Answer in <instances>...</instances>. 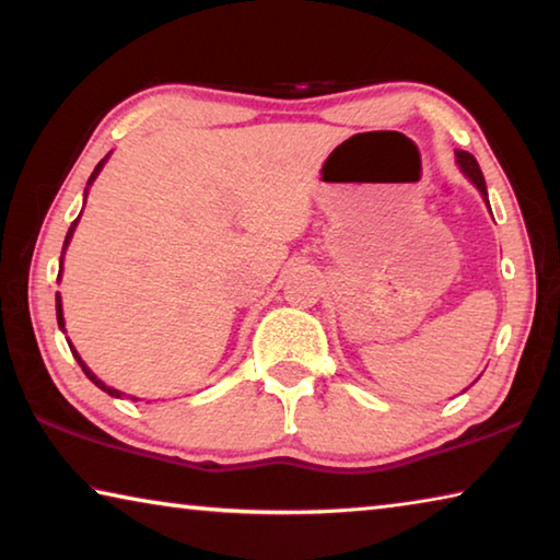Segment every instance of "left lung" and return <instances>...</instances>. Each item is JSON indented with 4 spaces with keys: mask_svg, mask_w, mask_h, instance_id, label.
<instances>
[{
    "mask_svg": "<svg viewBox=\"0 0 560 560\" xmlns=\"http://www.w3.org/2000/svg\"><path fill=\"white\" fill-rule=\"evenodd\" d=\"M457 163H459V167H462V173L467 175L471 183H474V187L479 189L481 192V197H485V202L489 205V197H487V183H485V175H481V170H479V163L477 160H474V155L471 153H467V150H457ZM464 393V390H462Z\"/></svg>",
    "mask_w": 560,
    "mask_h": 560,
    "instance_id": "1",
    "label": "left lung"
}]
</instances>
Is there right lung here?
I'll return each mask as SVG.
<instances>
[{"label": "right lung", "mask_w": 560, "mask_h": 560, "mask_svg": "<svg viewBox=\"0 0 560 560\" xmlns=\"http://www.w3.org/2000/svg\"><path fill=\"white\" fill-rule=\"evenodd\" d=\"M106 160H108V155L101 160V163L96 165V170H93V173H91V177H89V185L93 183V179H96V175L101 173V167H103V163H106ZM86 195H89V187H86ZM83 205H86V202H83ZM79 217H81V214H79ZM79 217H75V220L71 222V226H69V234H66V240H63V249H61V264H63V252H66V246H69V242H71V236H73V230H75V224H79ZM61 269H63V267H59V279H61ZM56 320H59V328L63 330V308H61V296H59V293H56ZM63 334H66V330H63ZM69 348H71V353H73V358H75V360H79L81 371H83V373H86V377H89V381H91L93 385H98L103 393H108V395H113V397H120V395H122V393H118V390H113V387H108V385H106V383H103V381H98V377L91 373V368H89L86 363H83V360H81V355H79V353H75V348H73L71 343H69ZM132 400H138V397H132Z\"/></svg>", "instance_id": "obj_1"}]
</instances>
